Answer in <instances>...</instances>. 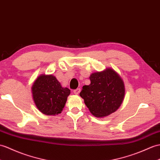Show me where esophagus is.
<instances>
[{
	"mask_svg": "<svg viewBox=\"0 0 160 160\" xmlns=\"http://www.w3.org/2000/svg\"><path fill=\"white\" fill-rule=\"evenodd\" d=\"M80 92V88H76L73 91V92L75 95H78Z\"/></svg>",
	"mask_w": 160,
	"mask_h": 160,
	"instance_id": "esophagus-1",
	"label": "esophagus"
}]
</instances>
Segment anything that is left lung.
<instances>
[{
  "label": "left lung",
  "mask_w": 160,
  "mask_h": 160,
  "mask_svg": "<svg viewBox=\"0 0 160 160\" xmlns=\"http://www.w3.org/2000/svg\"><path fill=\"white\" fill-rule=\"evenodd\" d=\"M91 84L84 85L80 92L91 113L105 117L120 107L125 97V84L121 76L112 68L95 72L89 77Z\"/></svg>",
  "instance_id": "obj_1"
}]
</instances>
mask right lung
<instances>
[{"label":"right lung","instance_id":"1","mask_svg":"<svg viewBox=\"0 0 160 160\" xmlns=\"http://www.w3.org/2000/svg\"><path fill=\"white\" fill-rule=\"evenodd\" d=\"M33 101L41 112L50 116L61 113L70 90L62 87L53 75L42 74L31 87Z\"/></svg>","mask_w":160,"mask_h":160}]
</instances>
